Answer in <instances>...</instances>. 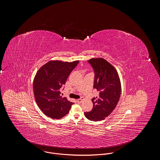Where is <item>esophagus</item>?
<instances>
[{
    "label": "esophagus",
    "mask_w": 160,
    "mask_h": 160,
    "mask_svg": "<svg viewBox=\"0 0 160 160\" xmlns=\"http://www.w3.org/2000/svg\"><path fill=\"white\" fill-rule=\"evenodd\" d=\"M82 100H83V99H82V98L78 99L77 100V102H78V103H81V102L82 101Z\"/></svg>",
    "instance_id": "obj_1"
}]
</instances>
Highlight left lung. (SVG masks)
I'll list each match as a JSON object with an SVG mask.
<instances>
[{
  "instance_id": "1",
  "label": "left lung",
  "mask_w": 160,
  "mask_h": 160,
  "mask_svg": "<svg viewBox=\"0 0 160 160\" xmlns=\"http://www.w3.org/2000/svg\"><path fill=\"white\" fill-rule=\"evenodd\" d=\"M94 72V88L99 96L93 98L92 109L84 112L91 121H99L105 119L115 109L121 92V82L116 69L102 58H92L88 61Z\"/></svg>"
}]
</instances>
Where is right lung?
Wrapping results in <instances>:
<instances>
[{
	"mask_svg": "<svg viewBox=\"0 0 160 160\" xmlns=\"http://www.w3.org/2000/svg\"><path fill=\"white\" fill-rule=\"evenodd\" d=\"M78 63L79 61H51L37 72L33 82L34 94L37 104L47 116L59 119L69 112L74 102L62 98L61 89Z\"/></svg>",
	"mask_w": 160,
	"mask_h": 160,
	"instance_id": "obj_1",
	"label": "right lung"
}]
</instances>
